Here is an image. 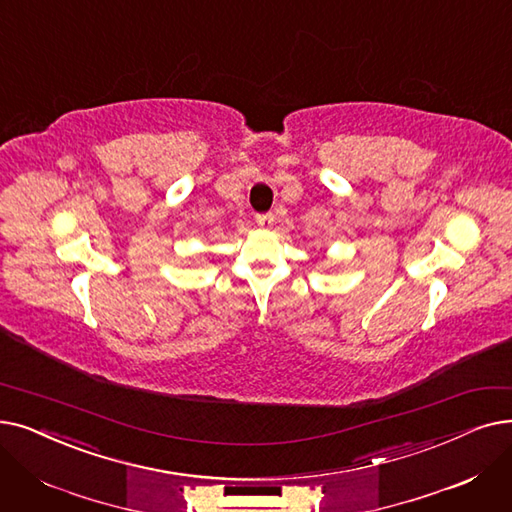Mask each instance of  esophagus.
I'll list each match as a JSON object with an SVG mask.
<instances>
[{
    "mask_svg": "<svg viewBox=\"0 0 512 512\" xmlns=\"http://www.w3.org/2000/svg\"><path fill=\"white\" fill-rule=\"evenodd\" d=\"M255 221H257V226H259V228H265V230H268V228H272V226H274V215H272V213H261V215H257V217H255Z\"/></svg>",
    "mask_w": 512,
    "mask_h": 512,
    "instance_id": "esophagus-1",
    "label": "esophagus"
}]
</instances>
